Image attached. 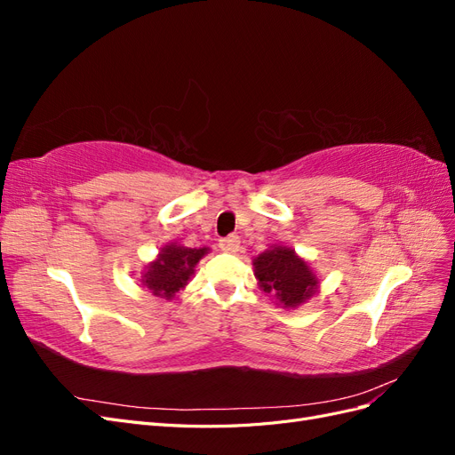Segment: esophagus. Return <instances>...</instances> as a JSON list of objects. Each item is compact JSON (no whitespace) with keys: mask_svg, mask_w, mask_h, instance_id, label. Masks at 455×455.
<instances>
[{"mask_svg":"<svg viewBox=\"0 0 455 455\" xmlns=\"http://www.w3.org/2000/svg\"><path fill=\"white\" fill-rule=\"evenodd\" d=\"M241 246V241L237 235H231V237H226V239H220V249H222L224 252H237Z\"/></svg>","mask_w":455,"mask_h":455,"instance_id":"34e87169","label":"esophagus"}]
</instances>
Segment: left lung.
Wrapping results in <instances>:
<instances>
[{
    "label": "left lung",
    "mask_w": 455,
    "mask_h": 455,
    "mask_svg": "<svg viewBox=\"0 0 455 455\" xmlns=\"http://www.w3.org/2000/svg\"><path fill=\"white\" fill-rule=\"evenodd\" d=\"M254 275L261 291L277 298L284 309L301 306L319 286V279L307 261L288 246H271L256 256Z\"/></svg>",
    "instance_id": "8db88e82"
}]
</instances>
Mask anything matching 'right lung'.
<instances>
[{"label":"right lung","instance_id":"obj_1","mask_svg":"<svg viewBox=\"0 0 455 455\" xmlns=\"http://www.w3.org/2000/svg\"><path fill=\"white\" fill-rule=\"evenodd\" d=\"M204 254H209L206 246H203V249H188V246L176 243L164 244L157 259L144 267L140 283L149 288L154 296L172 299L178 292L184 291Z\"/></svg>","mask_w":455,"mask_h":455}]
</instances>
